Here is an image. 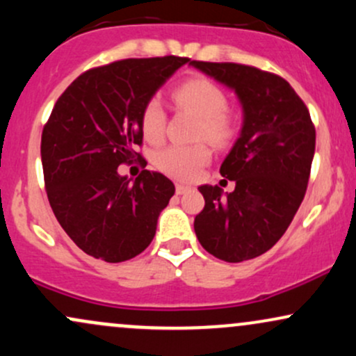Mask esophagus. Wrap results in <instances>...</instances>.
Masks as SVG:
<instances>
[{"label":"esophagus","mask_w":356,"mask_h":356,"mask_svg":"<svg viewBox=\"0 0 356 356\" xmlns=\"http://www.w3.org/2000/svg\"><path fill=\"white\" fill-rule=\"evenodd\" d=\"M189 189H191V187L189 186H184V184H177V186H175V192H177L179 195L186 194V192L189 191Z\"/></svg>","instance_id":"obj_1"}]
</instances>
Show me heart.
Returning a JSON list of instances; mask_svg holds the SVG:
<instances>
[{
    "mask_svg": "<svg viewBox=\"0 0 356 356\" xmlns=\"http://www.w3.org/2000/svg\"><path fill=\"white\" fill-rule=\"evenodd\" d=\"M179 107L191 110L201 117L197 137L209 138L214 144H226L234 136V118L227 112V97L214 81L194 76L174 90ZM140 129L145 140L159 142L164 137L165 112L159 99H149L140 112ZM211 159L206 144L169 145L155 155V165L174 179L191 181Z\"/></svg>",
    "mask_w": 356,
    "mask_h": 356,
    "instance_id": "b5f03b06",
    "label": "heart"
}]
</instances>
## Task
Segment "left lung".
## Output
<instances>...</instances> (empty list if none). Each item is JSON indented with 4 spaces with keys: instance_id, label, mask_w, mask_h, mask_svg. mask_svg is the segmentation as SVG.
Listing matches in <instances>:
<instances>
[{
    "instance_id": "1",
    "label": "left lung",
    "mask_w": 356,
    "mask_h": 356,
    "mask_svg": "<svg viewBox=\"0 0 356 356\" xmlns=\"http://www.w3.org/2000/svg\"><path fill=\"white\" fill-rule=\"evenodd\" d=\"M189 65L231 88L243 108L239 137L220 165L234 191L199 187L206 206L194 219L209 254L241 263L269 251L291 224L308 186L316 132L303 100L281 76L238 63Z\"/></svg>"
}]
</instances>
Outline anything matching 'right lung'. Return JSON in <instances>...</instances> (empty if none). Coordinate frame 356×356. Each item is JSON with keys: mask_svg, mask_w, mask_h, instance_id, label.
<instances>
[{"mask_svg": "<svg viewBox=\"0 0 356 356\" xmlns=\"http://www.w3.org/2000/svg\"><path fill=\"white\" fill-rule=\"evenodd\" d=\"M189 58H129L81 73L56 100L42 134L53 214L88 256L122 263L152 243L175 187L159 172L129 179L118 165L142 161L140 112Z\"/></svg>", "mask_w": 356, "mask_h": 356, "instance_id": "right-lung-1", "label": "right lung"}]
</instances>
